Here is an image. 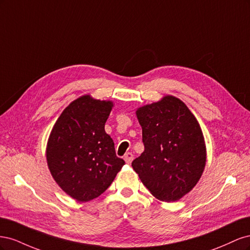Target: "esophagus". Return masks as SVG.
<instances>
[{
	"mask_svg": "<svg viewBox=\"0 0 250 250\" xmlns=\"http://www.w3.org/2000/svg\"><path fill=\"white\" fill-rule=\"evenodd\" d=\"M124 161L126 162V164H131V162L133 161V154L128 152L124 155Z\"/></svg>",
	"mask_w": 250,
	"mask_h": 250,
	"instance_id": "esophagus-1",
	"label": "esophagus"
}]
</instances>
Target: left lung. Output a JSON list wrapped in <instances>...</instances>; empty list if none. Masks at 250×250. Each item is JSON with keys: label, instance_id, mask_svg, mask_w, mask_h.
Here are the masks:
<instances>
[{"label": "left lung", "instance_id": "8db88e82", "mask_svg": "<svg viewBox=\"0 0 250 250\" xmlns=\"http://www.w3.org/2000/svg\"><path fill=\"white\" fill-rule=\"evenodd\" d=\"M135 115L145 149L132 168L156 199L177 201L193 190L206 168L207 146L198 121L172 95L140 106Z\"/></svg>", "mask_w": 250, "mask_h": 250}]
</instances>
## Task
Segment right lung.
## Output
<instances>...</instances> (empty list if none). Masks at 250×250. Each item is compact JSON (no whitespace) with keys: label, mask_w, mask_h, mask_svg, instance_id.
Returning a JSON list of instances; mask_svg holds the SVG:
<instances>
[{"label":"right lung","mask_w":250,"mask_h":250,"mask_svg":"<svg viewBox=\"0 0 250 250\" xmlns=\"http://www.w3.org/2000/svg\"><path fill=\"white\" fill-rule=\"evenodd\" d=\"M113 105L89 94L80 96L63 109L50 132L46 158L51 175L79 202L99 197L125 165L104 129Z\"/></svg>","instance_id":"add662e5"}]
</instances>
